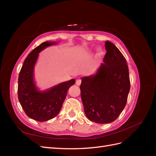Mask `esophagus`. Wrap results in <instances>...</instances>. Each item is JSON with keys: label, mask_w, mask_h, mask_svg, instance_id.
I'll return each mask as SVG.
<instances>
[{"label": "esophagus", "mask_w": 156, "mask_h": 156, "mask_svg": "<svg viewBox=\"0 0 156 156\" xmlns=\"http://www.w3.org/2000/svg\"><path fill=\"white\" fill-rule=\"evenodd\" d=\"M81 82H82L81 79L78 78L76 80V85H78V86H80L81 84Z\"/></svg>", "instance_id": "34e87169"}]
</instances>
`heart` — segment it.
<instances>
[{"label":"heart","mask_w":156,"mask_h":156,"mask_svg":"<svg viewBox=\"0 0 156 156\" xmlns=\"http://www.w3.org/2000/svg\"><path fill=\"white\" fill-rule=\"evenodd\" d=\"M102 52H103V50H102V48H98V53L99 55H101V54H102Z\"/></svg>","instance_id":"1"}]
</instances>
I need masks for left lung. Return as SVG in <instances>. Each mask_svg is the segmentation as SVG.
Wrapping results in <instances>:
<instances>
[{"label":"left lung","instance_id":"8db88e82","mask_svg":"<svg viewBox=\"0 0 156 156\" xmlns=\"http://www.w3.org/2000/svg\"><path fill=\"white\" fill-rule=\"evenodd\" d=\"M106 54L96 74L82 78L80 86L84 112L90 120L106 124L118 118L127 102L130 89L126 60L110 41Z\"/></svg>","mask_w":156,"mask_h":156}]
</instances>
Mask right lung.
I'll list each match as a JSON object with an SVG mask.
<instances>
[{"instance_id":"add662e5","label":"right lung","mask_w":156,"mask_h":156,"mask_svg":"<svg viewBox=\"0 0 156 156\" xmlns=\"http://www.w3.org/2000/svg\"><path fill=\"white\" fill-rule=\"evenodd\" d=\"M56 42H44L29 53L25 58L19 76L18 98L22 108L29 118L44 122L59 113L67 92L75 84V80L62 82L44 91H39L34 82V68L39 52Z\"/></svg>"}]
</instances>
